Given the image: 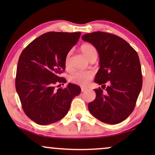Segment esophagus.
I'll return each mask as SVG.
<instances>
[{
	"label": "esophagus",
	"mask_w": 155,
	"mask_h": 155,
	"mask_svg": "<svg viewBox=\"0 0 155 155\" xmlns=\"http://www.w3.org/2000/svg\"><path fill=\"white\" fill-rule=\"evenodd\" d=\"M87 90V88H84V87H82L81 88V91L82 92H84V91H85Z\"/></svg>",
	"instance_id": "obj_1"
}]
</instances>
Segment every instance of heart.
I'll return each instance as SVG.
<instances>
[{"label": "heart", "mask_w": 155, "mask_h": 155, "mask_svg": "<svg viewBox=\"0 0 155 155\" xmlns=\"http://www.w3.org/2000/svg\"><path fill=\"white\" fill-rule=\"evenodd\" d=\"M81 51L84 56L90 61L94 57H97V51L94 46L90 44H84L82 45ZM65 67L68 69L71 66V52L67 54L65 58ZM92 74L87 71H76L69 76L70 82L80 86H86L90 80H92Z\"/></svg>", "instance_id": "obj_1"}]
</instances>
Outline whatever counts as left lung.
<instances>
[{
    "instance_id": "obj_1",
    "label": "left lung",
    "mask_w": 155,
    "mask_h": 155,
    "mask_svg": "<svg viewBox=\"0 0 155 155\" xmlns=\"http://www.w3.org/2000/svg\"><path fill=\"white\" fill-rule=\"evenodd\" d=\"M82 39L98 52L100 68L94 82L106 88L105 93L100 87L95 89L96 98L89 103V111L106 124L122 122L134 109L143 85L138 55L128 42L110 33H87Z\"/></svg>"
}]
</instances>
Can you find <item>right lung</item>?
Here are the masks:
<instances>
[{
    "label": "right lung",
    "instance_id": "1",
    "mask_svg": "<svg viewBox=\"0 0 155 155\" xmlns=\"http://www.w3.org/2000/svg\"><path fill=\"white\" fill-rule=\"evenodd\" d=\"M80 35L45 33L31 41L20 54L16 91L25 114L38 124H51L63 118L68 112L73 99L81 92L79 86L72 83L64 89H55V84L66 82L60 75L65 69L67 54Z\"/></svg>",
    "mask_w": 155,
    "mask_h": 155
}]
</instances>
